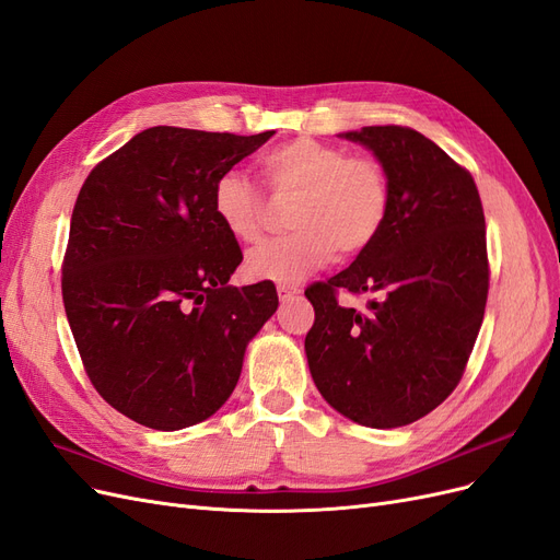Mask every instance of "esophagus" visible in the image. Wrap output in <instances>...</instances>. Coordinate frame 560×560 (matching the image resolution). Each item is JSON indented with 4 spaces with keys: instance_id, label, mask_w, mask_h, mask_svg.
<instances>
[{
    "instance_id": "obj_1",
    "label": "esophagus",
    "mask_w": 560,
    "mask_h": 560,
    "mask_svg": "<svg viewBox=\"0 0 560 560\" xmlns=\"http://www.w3.org/2000/svg\"><path fill=\"white\" fill-rule=\"evenodd\" d=\"M296 294H301L299 287H294V284H278V296H280V301H287V299H292V296H296Z\"/></svg>"
}]
</instances>
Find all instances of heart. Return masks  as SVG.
<instances>
[{
    "label": "heart",
    "instance_id": "obj_1",
    "mask_svg": "<svg viewBox=\"0 0 560 560\" xmlns=\"http://www.w3.org/2000/svg\"><path fill=\"white\" fill-rule=\"evenodd\" d=\"M264 176L278 199H294V234L268 241L247 255L253 280L296 284L334 257L350 259L369 249L389 215V178L371 158L340 145L294 139L261 158ZM264 197L238 171H224L213 185V213L238 243H257L264 231Z\"/></svg>",
    "mask_w": 560,
    "mask_h": 560
}]
</instances>
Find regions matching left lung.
Instances as JSON below:
<instances>
[{"label":"left lung","mask_w":560,"mask_h":560,"mask_svg":"<svg viewBox=\"0 0 560 560\" xmlns=\"http://www.w3.org/2000/svg\"><path fill=\"white\" fill-rule=\"evenodd\" d=\"M340 137L382 164L389 215L345 271L305 289L315 307L305 357L334 410L398 429L435 410L466 371L489 294L485 210L470 173L423 133L384 125ZM338 288L376 299L357 314L337 303Z\"/></svg>","instance_id":"obj_1"}]
</instances>
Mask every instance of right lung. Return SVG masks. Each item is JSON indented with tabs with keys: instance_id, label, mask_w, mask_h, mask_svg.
Listing matches in <instances>:
<instances>
[{
	"instance_id": "add662e5",
	"label": "right lung",
	"mask_w": 560,
	"mask_h": 560,
	"mask_svg": "<svg viewBox=\"0 0 560 560\" xmlns=\"http://www.w3.org/2000/svg\"><path fill=\"white\" fill-rule=\"evenodd\" d=\"M273 133L150 127L79 191L67 319L94 389L141 427L180 431L215 415L278 311L273 282L226 284L243 253L213 213L218 176Z\"/></svg>"
}]
</instances>
